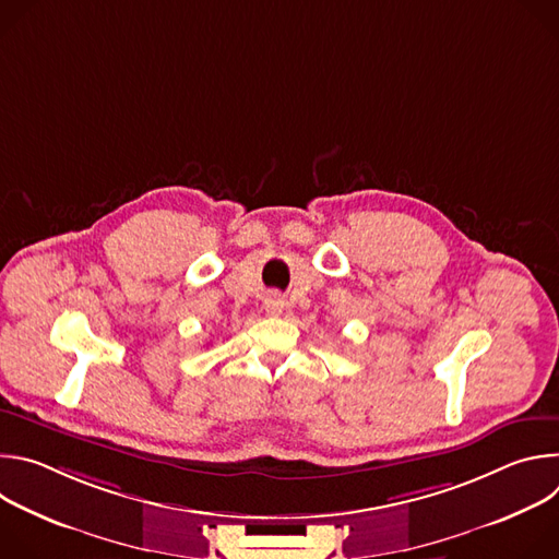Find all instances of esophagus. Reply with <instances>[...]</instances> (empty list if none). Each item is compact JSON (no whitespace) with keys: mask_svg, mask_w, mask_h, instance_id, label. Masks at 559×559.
I'll return each instance as SVG.
<instances>
[{"mask_svg":"<svg viewBox=\"0 0 559 559\" xmlns=\"http://www.w3.org/2000/svg\"><path fill=\"white\" fill-rule=\"evenodd\" d=\"M283 307H285V300H283L278 294H270V296L265 298V311H267L270 316H278V313L283 311Z\"/></svg>","mask_w":559,"mask_h":559,"instance_id":"34e87169","label":"esophagus"}]
</instances>
